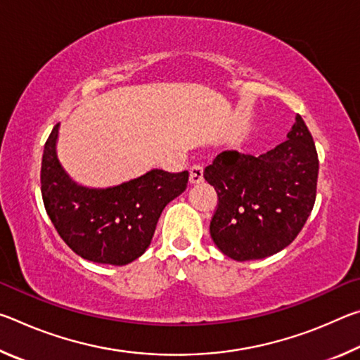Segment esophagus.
Wrapping results in <instances>:
<instances>
[{
	"label": "esophagus",
	"instance_id": "obj_1",
	"mask_svg": "<svg viewBox=\"0 0 360 360\" xmlns=\"http://www.w3.org/2000/svg\"><path fill=\"white\" fill-rule=\"evenodd\" d=\"M191 176H188V179H191V184H198V182L203 181V167L202 165H193L191 167Z\"/></svg>",
	"mask_w": 360,
	"mask_h": 360
}]
</instances>
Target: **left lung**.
<instances>
[{
    "mask_svg": "<svg viewBox=\"0 0 360 360\" xmlns=\"http://www.w3.org/2000/svg\"><path fill=\"white\" fill-rule=\"evenodd\" d=\"M318 172V152L300 115L288 139L265 154L221 152L203 173L217 192L210 224L214 245L238 262L289 246L313 211Z\"/></svg>",
    "mask_w": 360,
    "mask_h": 360,
    "instance_id": "1",
    "label": "left lung"
}]
</instances>
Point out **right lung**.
Listing matches in <instances>:
<instances>
[{
	"label": "right lung",
	"instance_id": "1",
	"mask_svg": "<svg viewBox=\"0 0 360 360\" xmlns=\"http://www.w3.org/2000/svg\"><path fill=\"white\" fill-rule=\"evenodd\" d=\"M58 124L44 144L41 193L47 216L62 240L82 259L127 265L149 248L165 206L186 191L188 173L150 169L108 188L77 186L60 165Z\"/></svg>",
	"mask_w": 360,
	"mask_h": 360
}]
</instances>
